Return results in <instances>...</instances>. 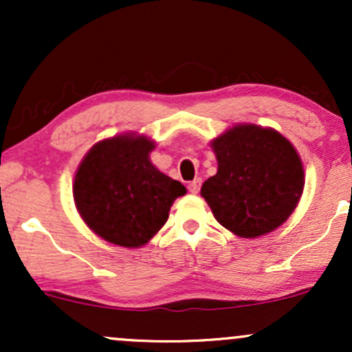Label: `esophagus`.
<instances>
[{
	"label": "esophagus",
	"instance_id": "esophagus-1",
	"mask_svg": "<svg viewBox=\"0 0 352 352\" xmlns=\"http://www.w3.org/2000/svg\"><path fill=\"white\" fill-rule=\"evenodd\" d=\"M200 187H201V180H200V179L192 180V182H190V184H188V192H190V193H199Z\"/></svg>",
	"mask_w": 352,
	"mask_h": 352
}]
</instances>
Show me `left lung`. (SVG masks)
I'll use <instances>...</instances> for the list:
<instances>
[{
  "label": "left lung",
  "instance_id": "left-lung-1",
  "mask_svg": "<svg viewBox=\"0 0 352 352\" xmlns=\"http://www.w3.org/2000/svg\"><path fill=\"white\" fill-rule=\"evenodd\" d=\"M218 172L201 185L220 225L238 236L270 233L288 220L305 187V172L289 140L245 124L213 140Z\"/></svg>",
  "mask_w": 352,
  "mask_h": 352
}]
</instances>
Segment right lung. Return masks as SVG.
<instances>
[{"mask_svg": "<svg viewBox=\"0 0 352 352\" xmlns=\"http://www.w3.org/2000/svg\"><path fill=\"white\" fill-rule=\"evenodd\" d=\"M153 142L119 135L96 144L80 162L74 200L87 227L114 245L135 248L164 227L187 188L148 160Z\"/></svg>", "mask_w": 352, "mask_h": 352, "instance_id": "right-lung-1", "label": "right lung"}]
</instances>
